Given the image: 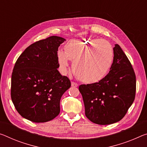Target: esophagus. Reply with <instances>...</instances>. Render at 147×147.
I'll return each instance as SVG.
<instances>
[{"label": "esophagus", "instance_id": "34e87169", "mask_svg": "<svg viewBox=\"0 0 147 147\" xmlns=\"http://www.w3.org/2000/svg\"><path fill=\"white\" fill-rule=\"evenodd\" d=\"M71 86H73V87H77V86H78V84L76 83V82H71Z\"/></svg>", "mask_w": 147, "mask_h": 147}]
</instances>
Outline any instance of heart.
<instances>
[{"label":"heart","instance_id":"1","mask_svg":"<svg viewBox=\"0 0 147 147\" xmlns=\"http://www.w3.org/2000/svg\"><path fill=\"white\" fill-rule=\"evenodd\" d=\"M114 59L111 44L101 39H73L65 44L64 52L59 50L57 60L63 73L70 69L69 60L78 78L86 84L101 81L108 73Z\"/></svg>","mask_w":147,"mask_h":147}]
</instances>
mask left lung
<instances>
[{"mask_svg": "<svg viewBox=\"0 0 147 147\" xmlns=\"http://www.w3.org/2000/svg\"><path fill=\"white\" fill-rule=\"evenodd\" d=\"M113 50V63L108 74L98 82L79 86L86 116L99 125L122 120L136 96V78L131 63L118 44Z\"/></svg>", "mask_w": 147, "mask_h": 147, "instance_id": "1", "label": "left lung"}]
</instances>
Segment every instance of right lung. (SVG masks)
Masks as SVG:
<instances>
[{"instance_id":"1","label":"right lung","mask_w":147,"mask_h":147,"mask_svg":"<svg viewBox=\"0 0 147 147\" xmlns=\"http://www.w3.org/2000/svg\"><path fill=\"white\" fill-rule=\"evenodd\" d=\"M65 39L52 36L24 50L11 74V98L18 113L36 123L53 120L60 112V100L71 87L57 69V51Z\"/></svg>"}]
</instances>
